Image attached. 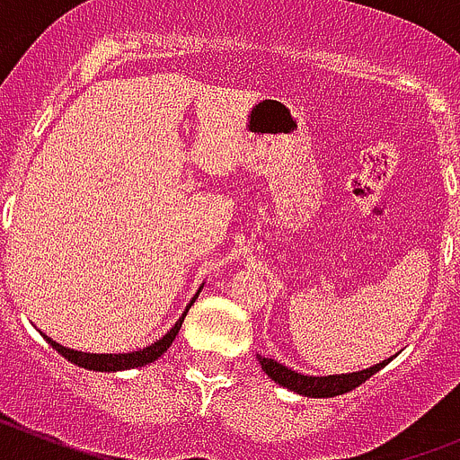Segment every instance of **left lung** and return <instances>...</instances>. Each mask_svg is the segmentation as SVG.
Wrapping results in <instances>:
<instances>
[{"mask_svg": "<svg viewBox=\"0 0 460 460\" xmlns=\"http://www.w3.org/2000/svg\"><path fill=\"white\" fill-rule=\"evenodd\" d=\"M396 357V355H394ZM380 361L376 367L371 368H364V371H355V373H339V376H304V373H296L292 368L283 367L279 361L270 359V357H262L258 355L260 367L276 385L280 387L290 389V392L299 394V396H308V398H332V396H341V394H348L352 392L355 387H359L361 382H367L368 377L376 376L380 368H385L389 361L394 359Z\"/></svg>", "mask_w": 460, "mask_h": 460, "instance_id": "obj_1", "label": "left lung"}]
</instances>
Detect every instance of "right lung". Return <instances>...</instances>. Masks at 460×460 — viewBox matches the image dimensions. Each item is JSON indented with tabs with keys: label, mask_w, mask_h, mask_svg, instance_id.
I'll return each instance as SVG.
<instances>
[{
	"label": "right lung",
	"mask_w": 460,
	"mask_h": 460,
	"mask_svg": "<svg viewBox=\"0 0 460 460\" xmlns=\"http://www.w3.org/2000/svg\"><path fill=\"white\" fill-rule=\"evenodd\" d=\"M202 286L198 288V292L193 295V299L189 302V306L184 308V313H181V318L177 320V323L170 327L168 334H164L158 341H154L152 345H147V348H140V350H133V352H119V355H105V352H80V350H73V348H64V345H59L57 341H52L50 336L43 334V339L48 341V343L55 348L59 355L64 357V359H68L71 364H75V367L80 368H87V371H101V373H117V371H128V368H137V367H145V364H152V361H156L158 357L164 355L165 350H168L170 345H172L174 336L180 334L181 329V323H184L186 313H189V308L193 306V302L198 299V295H200Z\"/></svg>",
	"instance_id": "1"
}]
</instances>
